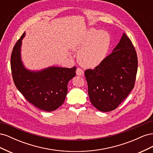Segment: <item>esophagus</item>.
Returning <instances> with one entry per match:
<instances>
[{"instance_id": "esophagus-1", "label": "esophagus", "mask_w": 153, "mask_h": 153, "mask_svg": "<svg viewBox=\"0 0 153 153\" xmlns=\"http://www.w3.org/2000/svg\"><path fill=\"white\" fill-rule=\"evenodd\" d=\"M76 75L78 76H82V75H84V71H83L81 68H77L76 71Z\"/></svg>"}]
</instances>
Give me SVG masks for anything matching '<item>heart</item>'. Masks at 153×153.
<instances>
[{"instance_id": "1", "label": "heart", "mask_w": 153, "mask_h": 153, "mask_svg": "<svg viewBox=\"0 0 153 153\" xmlns=\"http://www.w3.org/2000/svg\"><path fill=\"white\" fill-rule=\"evenodd\" d=\"M110 38L105 31L91 29L86 32L79 42L74 46L75 50H81L78 61L86 68H95L102 62L107 54Z\"/></svg>"}]
</instances>
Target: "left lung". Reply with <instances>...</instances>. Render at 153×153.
Segmentation results:
<instances>
[{"instance_id":"obj_1","label":"left lung","mask_w":153,"mask_h":153,"mask_svg":"<svg viewBox=\"0 0 153 153\" xmlns=\"http://www.w3.org/2000/svg\"><path fill=\"white\" fill-rule=\"evenodd\" d=\"M137 68L135 47L123 33L112 53L94 69L85 71L92 105L101 112L117 108L133 89Z\"/></svg>"}]
</instances>
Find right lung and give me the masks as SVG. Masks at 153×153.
Masks as SVG:
<instances>
[{
  "instance_id": "1",
  "label": "right lung",
  "mask_w": 153,
  "mask_h": 153,
  "mask_svg": "<svg viewBox=\"0 0 153 153\" xmlns=\"http://www.w3.org/2000/svg\"><path fill=\"white\" fill-rule=\"evenodd\" d=\"M24 32L15 45L11 56L13 79L18 90L29 103L47 112L58 108L65 100L68 83L76 75L72 68L50 67L39 71H32L23 65L21 60L22 40Z\"/></svg>"
}]
</instances>
